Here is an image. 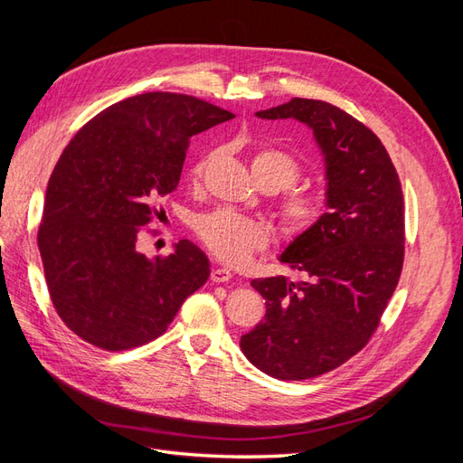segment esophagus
I'll use <instances>...</instances> for the list:
<instances>
[{
	"instance_id": "obj_1",
	"label": "esophagus",
	"mask_w": 463,
	"mask_h": 463,
	"mask_svg": "<svg viewBox=\"0 0 463 463\" xmlns=\"http://www.w3.org/2000/svg\"><path fill=\"white\" fill-rule=\"evenodd\" d=\"M232 270L228 269H213V272H210V279L216 284H222V282H230L232 279Z\"/></svg>"
}]
</instances>
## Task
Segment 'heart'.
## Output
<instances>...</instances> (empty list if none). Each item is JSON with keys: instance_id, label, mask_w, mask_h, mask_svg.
<instances>
[{"instance_id": "b5f03b06", "label": "heart", "mask_w": 463, "mask_h": 463, "mask_svg": "<svg viewBox=\"0 0 463 463\" xmlns=\"http://www.w3.org/2000/svg\"><path fill=\"white\" fill-rule=\"evenodd\" d=\"M204 160L193 167V175L203 174ZM255 181H269L276 191L291 187L301 177L303 167L291 154L279 148L257 150L250 158ZM325 214V197L317 191H298L279 206V222L288 237H299L313 230ZM197 233L213 253L228 264H243L255 250L266 247L270 232L264 223L230 210L206 214L197 220Z\"/></svg>"}]
</instances>
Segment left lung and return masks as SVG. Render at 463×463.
Instances as JSON below:
<instances>
[{"mask_svg": "<svg viewBox=\"0 0 463 463\" xmlns=\"http://www.w3.org/2000/svg\"><path fill=\"white\" fill-rule=\"evenodd\" d=\"M255 116L303 123L325 164L326 213L278 257L303 278L250 282L266 315L240 342L262 373L305 381L340 367L376 330L403 264V194L381 138L340 108L293 98Z\"/></svg>", "mask_w": 463, "mask_h": 463, "instance_id": "left-lung-1", "label": "left lung"}]
</instances>
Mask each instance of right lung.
<instances>
[{
	"label": "right lung",
	"mask_w": 463,
	"mask_h": 463,
	"mask_svg": "<svg viewBox=\"0 0 463 463\" xmlns=\"http://www.w3.org/2000/svg\"><path fill=\"white\" fill-rule=\"evenodd\" d=\"M232 118L194 96L146 92L102 109L67 145L38 247L55 311L79 338L108 352L143 345L206 282L210 262L194 243L160 259L138 253L137 237L177 189L191 137Z\"/></svg>",
	"instance_id": "add662e5"
}]
</instances>
